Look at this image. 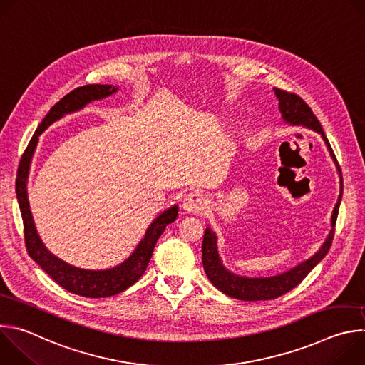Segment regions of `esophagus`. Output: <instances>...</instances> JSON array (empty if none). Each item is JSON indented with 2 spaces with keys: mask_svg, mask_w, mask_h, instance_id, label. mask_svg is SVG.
<instances>
[{
  "mask_svg": "<svg viewBox=\"0 0 365 365\" xmlns=\"http://www.w3.org/2000/svg\"><path fill=\"white\" fill-rule=\"evenodd\" d=\"M207 203L210 200H207L206 195L200 192H190L186 195L182 207L189 214H202L207 210Z\"/></svg>",
  "mask_w": 365,
  "mask_h": 365,
  "instance_id": "esophagus-1",
  "label": "esophagus"
}]
</instances>
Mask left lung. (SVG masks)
Wrapping results in <instances>:
<instances>
[{
	"label": "left lung",
	"instance_id": "8db88e82",
	"mask_svg": "<svg viewBox=\"0 0 365 365\" xmlns=\"http://www.w3.org/2000/svg\"><path fill=\"white\" fill-rule=\"evenodd\" d=\"M274 93L279 98V108H280V113H282L283 118L286 120V123H290L293 125H304V127H309L312 130H315L317 133H319L329 148V153L334 158V162L338 166L336 158H335V154L331 148V144L321 127V123L318 121L315 114L312 113L307 103L294 92H287L284 89L274 88ZM338 170H339V166H338ZM339 173H341V170H339ZM341 196H342V192L339 195V199L335 205V210L332 214V231L329 232V237L324 242L322 248L314 257H310L309 259H306V262H303L302 264L296 266L294 269H292L283 274L273 276V277L250 279V277H241V276L230 273L222 266L221 258L218 255L215 232L211 228H206L205 234H203V241H202V264H203V270H205L207 279L211 280V283L218 290H221L222 293L228 294L230 297H234L238 300H248V302L269 300V299H276V297L290 292L299 283H302V280L312 272V269H314L328 254V251L332 245L334 235H335V224H336V218H338Z\"/></svg>",
	"mask_w": 365,
	"mask_h": 365
}]
</instances>
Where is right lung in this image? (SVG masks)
<instances>
[{"instance_id":"add662e5","label":"right lung","mask_w":365,"mask_h":365,"mask_svg":"<svg viewBox=\"0 0 365 365\" xmlns=\"http://www.w3.org/2000/svg\"><path fill=\"white\" fill-rule=\"evenodd\" d=\"M117 92V88L113 85H85L73 89L65 95L59 102H56L47 115L43 118L36 133L33 134L17 170L16 180V193L20 205L23 228H24V241L29 255L34 262L51 277L61 287L66 289L71 293L85 296V297H108L118 294L133 286L145 272L153 250L159 237L163 234L166 225L175 222L178 217V206H172L170 210L165 211L162 215L154 220V222L147 228L144 238L140 241L134 252L125 259V262L110 270H83L73 267L61 258L51 254L41 242L34 228L33 217L30 212L29 199H27V176L30 169V162L33 151L37 145L38 135L56 120L62 118L65 114L78 111L83 108L91 101L102 99Z\"/></svg>"}]
</instances>
